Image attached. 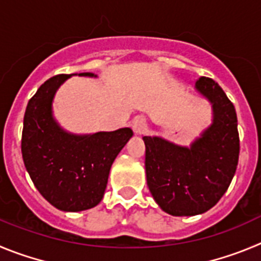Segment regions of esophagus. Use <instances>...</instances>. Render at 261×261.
Returning a JSON list of instances; mask_svg holds the SVG:
<instances>
[{
	"label": "esophagus",
	"mask_w": 261,
	"mask_h": 261,
	"mask_svg": "<svg viewBox=\"0 0 261 261\" xmlns=\"http://www.w3.org/2000/svg\"><path fill=\"white\" fill-rule=\"evenodd\" d=\"M133 130L134 133L138 134V135H142V134L145 133L147 130V119L143 116L136 117L133 121Z\"/></svg>",
	"instance_id": "1"
}]
</instances>
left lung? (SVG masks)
I'll return each instance as SVG.
<instances>
[{"instance_id": "left-lung-1", "label": "left lung", "mask_w": 261, "mask_h": 261, "mask_svg": "<svg viewBox=\"0 0 261 261\" xmlns=\"http://www.w3.org/2000/svg\"><path fill=\"white\" fill-rule=\"evenodd\" d=\"M196 90L213 107V123L191 147L144 136L145 174L152 196L171 216L206 212L226 192L239 159L236 108L213 79L200 76Z\"/></svg>"}]
</instances>
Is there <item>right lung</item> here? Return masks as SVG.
Returning a JSON list of instances; mask_svg holds the SVG:
<instances>
[{"label": "right lung", "mask_w": 261, "mask_h": 261, "mask_svg": "<svg viewBox=\"0 0 261 261\" xmlns=\"http://www.w3.org/2000/svg\"><path fill=\"white\" fill-rule=\"evenodd\" d=\"M79 75L93 76L92 72ZM69 76H51L30 98L23 119L22 156L35 187L51 205L79 212L101 201L112 164L133 130L125 127L92 135L63 131L51 116V101Z\"/></svg>", "instance_id": "add662e5"}]
</instances>
